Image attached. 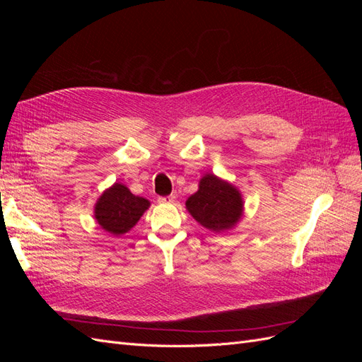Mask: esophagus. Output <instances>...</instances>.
<instances>
[{"mask_svg":"<svg viewBox=\"0 0 362 362\" xmlns=\"http://www.w3.org/2000/svg\"><path fill=\"white\" fill-rule=\"evenodd\" d=\"M175 201V196L170 194V196H160L158 198V202L160 204H172Z\"/></svg>","mask_w":362,"mask_h":362,"instance_id":"esophagus-1","label":"esophagus"}]
</instances>
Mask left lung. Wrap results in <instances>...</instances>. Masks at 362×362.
<instances>
[{"label":"left lung","instance_id":"left-lung-1","mask_svg":"<svg viewBox=\"0 0 362 362\" xmlns=\"http://www.w3.org/2000/svg\"><path fill=\"white\" fill-rule=\"evenodd\" d=\"M193 218L210 231H228L243 216L242 193L231 182L206 173L199 181V189L185 202Z\"/></svg>","mask_w":362,"mask_h":362}]
</instances>
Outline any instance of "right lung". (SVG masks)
<instances>
[{
  "label": "right lung",
  "instance_id": "1",
  "mask_svg": "<svg viewBox=\"0 0 362 362\" xmlns=\"http://www.w3.org/2000/svg\"><path fill=\"white\" fill-rule=\"evenodd\" d=\"M149 201L129 192L127 185L115 182L95 204V218L103 229L122 235L133 228L149 208Z\"/></svg>",
  "mask_w": 362,
  "mask_h": 362
}]
</instances>
